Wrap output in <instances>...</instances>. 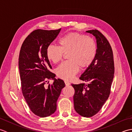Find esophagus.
<instances>
[{"mask_svg": "<svg viewBox=\"0 0 132 132\" xmlns=\"http://www.w3.org/2000/svg\"><path fill=\"white\" fill-rule=\"evenodd\" d=\"M64 83H65V85H66V86H69L70 85V83L69 82H68V81H64Z\"/></svg>", "mask_w": 132, "mask_h": 132, "instance_id": "obj_1", "label": "esophagus"}]
</instances>
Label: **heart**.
Here are the masks:
<instances>
[{
    "label": "heart",
    "mask_w": 132,
    "mask_h": 132,
    "mask_svg": "<svg viewBox=\"0 0 132 132\" xmlns=\"http://www.w3.org/2000/svg\"><path fill=\"white\" fill-rule=\"evenodd\" d=\"M60 47L49 45L46 57L57 63L62 60L63 53L68 54L69 61L62 63L56 69L58 76L64 80H71L80 68H88L93 62L97 53V45L94 39L76 32L67 33L58 41Z\"/></svg>",
    "instance_id": "heart-1"
}]
</instances>
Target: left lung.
<instances>
[{"label":"left lung","mask_w":132,"mask_h":132,"mask_svg":"<svg viewBox=\"0 0 132 132\" xmlns=\"http://www.w3.org/2000/svg\"><path fill=\"white\" fill-rule=\"evenodd\" d=\"M95 36L97 53L90 66L79 79L88 84H71L75 89L74 109L80 116L90 117L99 112L108 99L113 79L114 68L112 50L108 41L97 30L86 31Z\"/></svg>","instance_id":"8db88e82"}]
</instances>
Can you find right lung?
<instances>
[{
    "label": "right lung",
    "instance_id": "add662e5",
    "mask_svg": "<svg viewBox=\"0 0 132 132\" xmlns=\"http://www.w3.org/2000/svg\"><path fill=\"white\" fill-rule=\"evenodd\" d=\"M61 30H34L24 40L20 51L19 69L22 92L31 111L41 117L55 112L57 100L65 86L63 80L56 79L55 75L50 71L52 68L46 57L47 47ZM49 79L54 82L46 87L45 84Z\"/></svg>",
    "mask_w": 132,
    "mask_h": 132
}]
</instances>
